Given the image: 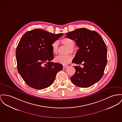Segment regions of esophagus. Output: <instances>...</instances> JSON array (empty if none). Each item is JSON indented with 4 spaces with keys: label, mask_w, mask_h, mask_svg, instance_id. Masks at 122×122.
I'll list each match as a JSON object with an SVG mask.
<instances>
[{
    "label": "esophagus",
    "mask_w": 122,
    "mask_h": 122,
    "mask_svg": "<svg viewBox=\"0 0 122 122\" xmlns=\"http://www.w3.org/2000/svg\"><path fill=\"white\" fill-rule=\"evenodd\" d=\"M67 67H68V66H66V65H63V68L64 69L67 68Z\"/></svg>",
    "instance_id": "esophagus-1"
}]
</instances>
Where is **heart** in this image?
I'll return each mask as SVG.
<instances>
[{"label":"heart","mask_w":122,"mask_h":122,"mask_svg":"<svg viewBox=\"0 0 122 122\" xmlns=\"http://www.w3.org/2000/svg\"><path fill=\"white\" fill-rule=\"evenodd\" d=\"M61 41L62 43L66 46L68 47L66 50V54L68 53H73L75 52V50L73 48L75 42L72 39L68 37H65L63 38ZM51 48L52 52L55 54H57L59 49V41L57 40L55 41L51 44ZM73 59V57L70 55H67L65 56H58L55 57V61L59 63L66 65L71 62Z\"/></svg>","instance_id":"1"}]
</instances>
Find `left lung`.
<instances>
[{
	"label": "left lung",
	"instance_id": "1",
	"mask_svg": "<svg viewBox=\"0 0 122 122\" xmlns=\"http://www.w3.org/2000/svg\"><path fill=\"white\" fill-rule=\"evenodd\" d=\"M66 37L75 40L79 48L72 62L84 66H74L76 72L71 78L74 85L88 87L103 77L107 62V48L98 33L81 28L66 34Z\"/></svg>",
	"mask_w": 122,
	"mask_h": 122
}]
</instances>
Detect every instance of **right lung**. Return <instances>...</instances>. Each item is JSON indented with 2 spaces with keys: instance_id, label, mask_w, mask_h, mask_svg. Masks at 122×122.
<instances>
[{
  "instance_id": "right-lung-1",
  "label": "right lung",
  "mask_w": 122,
  "mask_h": 122,
  "mask_svg": "<svg viewBox=\"0 0 122 122\" xmlns=\"http://www.w3.org/2000/svg\"><path fill=\"white\" fill-rule=\"evenodd\" d=\"M62 35L36 29L25 33L20 39L16 53L17 69L29 86L38 90L48 87L62 69V64L51 62L54 58L51 44Z\"/></svg>"
}]
</instances>
